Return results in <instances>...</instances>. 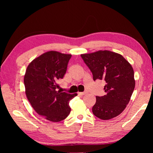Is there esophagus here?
<instances>
[{"label":"esophagus","instance_id":"1","mask_svg":"<svg viewBox=\"0 0 153 153\" xmlns=\"http://www.w3.org/2000/svg\"><path fill=\"white\" fill-rule=\"evenodd\" d=\"M87 91H84V92H79V94L80 95H82V96H83V95H85V94H87Z\"/></svg>","mask_w":153,"mask_h":153}]
</instances>
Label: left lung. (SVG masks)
Here are the masks:
<instances>
[{
	"instance_id": "1",
	"label": "left lung",
	"mask_w": 153,
	"mask_h": 153,
	"mask_svg": "<svg viewBox=\"0 0 153 153\" xmlns=\"http://www.w3.org/2000/svg\"><path fill=\"white\" fill-rule=\"evenodd\" d=\"M89 68L93 80H104L105 95L96 96L92 113L101 119L108 120L121 114L135 89L134 71L121 55L108 50L81 55Z\"/></svg>"
}]
</instances>
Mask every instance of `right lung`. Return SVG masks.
<instances>
[{
    "mask_svg": "<svg viewBox=\"0 0 153 153\" xmlns=\"http://www.w3.org/2000/svg\"><path fill=\"white\" fill-rule=\"evenodd\" d=\"M71 55L55 51L46 52L33 60L24 76L25 93L32 108L52 122L66 119L71 112L69 103L76 94L57 91Z\"/></svg>",
    "mask_w": 153,
    "mask_h": 153,
    "instance_id": "add662e5",
    "label": "right lung"
}]
</instances>
